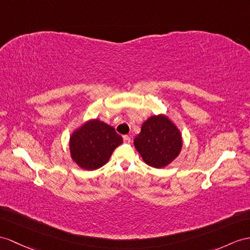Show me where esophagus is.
Listing matches in <instances>:
<instances>
[{
    "label": "esophagus",
    "instance_id": "esophagus-1",
    "mask_svg": "<svg viewBox=\"0 0 250 250\" xmlns=\"http://www.w3.org/2000/svg\"><path fill=\"white\" fill-rule=\"evenodd\" d=\"M123 140L125 143H130L131 142V139L129 136H123Z\"/></svg>",
    "mask_w": 250,
    "mask_h": 250
}]
</instances>
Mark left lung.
I'll use <instances>...</instances> for the list:
<instances>
[{
	"label": "left lung",
	"mask_w": 250,
	"mask_h": 250,
	"mask_svg": "<svg viewBox=\"0 0 250 250\" xmlns=\"http://www.w3.org/2000/svg\"><path fill=\"white\" fill-rule=\"evenodd\" d=\"M133 143L145 163L160 168L179 155L182 140L177 127L167 117L154 115L144 122Z\"/></svg>",
	"instance_id": "1"
}]
</instances>
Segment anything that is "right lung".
Listing matches in <instances>:
<instances>
[{
    "label": "right lung",
    "instance_id": "1",
    "mask_svg": "<svg viewBox=\"0 0 250 250\" xmlns=\"http://www.w3.org/2000/svg\"><path fill=\"white\" fill-rule=\"evenodd\" d=\"M123 139L113 127L100 120H92L73 132L70 139L72 159L88 171L100 168L108 162Z\"/></svg>",
    "mask_w": 250,
    "mask_h": 250
}]
</instances>
